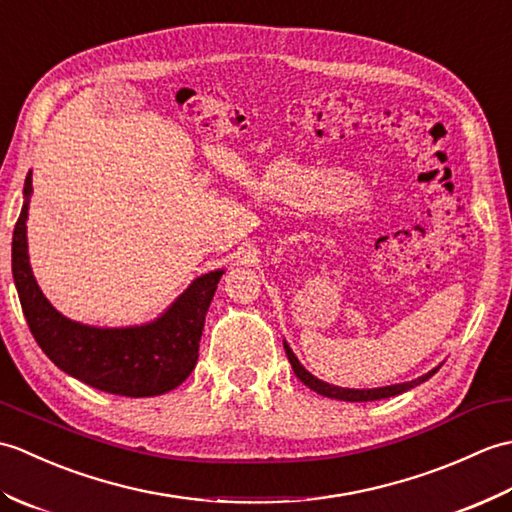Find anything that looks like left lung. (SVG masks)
Listing matches in <instances>:
<instances>
[{"mask_svg": "<svg viewBox=\"0 0 512 512\" xmlns=\"http://www.w3.org/2000/svg\"><path fill=\"white\" fill-rule=\"evenodd\" d=\"M284 350L288 354V361H290L292 369H295V374H297V378L301 380L303 385H308L312 391H317V394H321V396L345 400V402H369V400H380V398L398 396V394H402V391H407L411 387L424 383V380H429L440 369V367L431 369V372H427V374L416 378V380H409V383H398V385H387V387H376V389H347V387H336V385H330V383H323V380H319L317 376H312L308 369L299 363V358L292 354L290 345L286 341H284Z\"/></svg>", "mask_w": 512, "mask_h": 512, "instance_id": "obj_1", "label": "left lung"}]
</instances>
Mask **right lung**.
<instances>
[{
    "label": "right lung",
    "mask_w": 512,
    "mask_h": 512,
    "mask_svg": "<svg viewBox=\"0 0 512 512\" xmlns=\"http://www.w3.org/2000/svg\"><path fill=\"white\" fill-rule=\"evenodd\" d=\"M32 176L24 184L13 233V277L21 310L35 341L50 361L81 383L107 394L147 398L176 389L198 363L206 310L224 270L198 277L156 321L134 328H92L65 319L43 297L28 262V202Z\"/></svg>",
    "instance_id": "right-lung-1"
}]
</instances>
